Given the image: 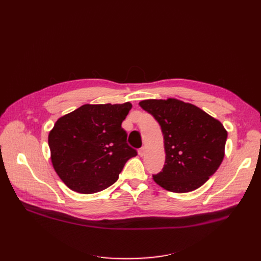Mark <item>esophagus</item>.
Here are the masks:
<instances>
[{
    "instance_id": "esophagus-1",
    "label": "esophagus",
    "mask_w": 261,
    "mask_h": 261,
    "mask_svg": "<svg viewBox=\"0 0 261 261\" xmlns=\"http://www.w3.org/2000/svg\"><path fill=\"white\" fill-rule=\"evenodd\" d=\"M145 152H146V148L145 147H142L140 150H139V154L141 156H144L145 155Z\"/></svg>"
}]
</instances>
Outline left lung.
<instances>
[{
  "label": "left lung",
  "instance_id": "obj_1",
  "mask_svg": "<svg viewBox=\"0 0 261 261\" xmlns=\"http://www.w3.org/2000/svg\"><path fill=\"white\" fill-rule=\"evenodd\" d=\"M140 106L151 114L164 135L166 160L153 180L172 193H188L206 182L224 158L227 132L222 123L184 101L148 99Z\"/></svg>",
  "mask_w": 261,
  "mask_h": 261
}]
</instances>
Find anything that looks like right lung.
<instances>
[{
  "label": "right lung",
  "instance_id": "right-lung-1",
  "mask_svg": "<svg viewBox=\"0 0 261 261\" xmlns=\"http://www.w3.org/2000/svg\"><path fill=\"white\" fill-rule=\"evenodd\" d=\"M131 108L130 102L85 105L56 121L48 146L53 166L67 187L94 194L117 181L127 161L138 154L121 128Z\"/></svg>",
  "mask_w": 261,
  "mask_h": 261
}]
</instances>
